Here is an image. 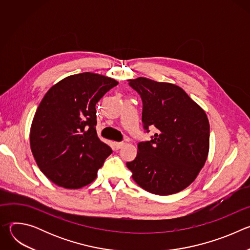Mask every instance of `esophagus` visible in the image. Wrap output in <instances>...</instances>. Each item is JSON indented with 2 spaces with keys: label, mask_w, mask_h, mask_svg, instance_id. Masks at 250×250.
<instances>
[{
  "label": "esophagus",
  "mask_w": 250,
  "mask_h": 250,
  "mask_svg": "<svg viewBox=\"0 0 250 250\" xmlns=\"http://www.w3.org/2000/svg\"><path fill=\"white\" fill-rule=\"evenodd\" d=\"M124 146H125V142H116V144H115V147H116L117 149L122 148Z\"/></svg>",
  "instance_id": "1"
}]
</instances>
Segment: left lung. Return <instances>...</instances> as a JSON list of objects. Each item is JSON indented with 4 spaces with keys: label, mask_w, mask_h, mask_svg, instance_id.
I'll return each instance as SVG.
<instances>
[{
    "label": "left lung",
    "mask_w": 250,
    "mask_h": 250,
    "mask_svg": "<svg viewBox=\"0 0 250 250\" xmlns=\"http://www.w3.org/2000/svg\"><path fill=\"white\" fill-rule=\"evenodd\" d=\"M141 97L145 129L155 127L150 141L139 142L126 162L142 189L167 196L187 188L206 163L209 124L205 111L179 86L145 77L128 80Z\"/></svg>",
    "instance_id": "1"
}]
</instances>
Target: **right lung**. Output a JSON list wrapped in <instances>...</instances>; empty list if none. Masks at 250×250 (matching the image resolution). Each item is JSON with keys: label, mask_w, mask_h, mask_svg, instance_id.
<instances>
[{"label": "right lung", "mask_w": 250, "mask_h": 250, "mask_svg": "<svg viewBox=\"0 0 250 250\" xmlns=\"http://www.w3.org/2000/svg\"><path fill=\"white\" fill-rule=\"evenodd\" d=\"M119 84L85 72L52 86L35 112L29 141L41 171L57 186L79 189L92 183L112 149L96 131V104Z\"/></svg>", "instance_id": "right-lung-1"}]
</instances>
